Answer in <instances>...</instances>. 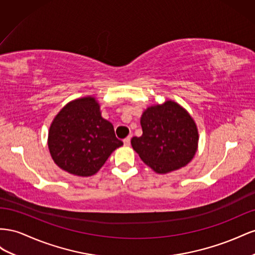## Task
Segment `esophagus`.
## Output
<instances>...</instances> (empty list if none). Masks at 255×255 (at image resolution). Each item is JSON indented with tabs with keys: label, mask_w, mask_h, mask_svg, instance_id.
<instances>
[{
	"label": "esophagus",
	"mask_w": 255,
	"mask_h": 255,
	"mask_svg": "<svg viewBox=\"0 0 255 255\" xmlns=\"http://www.w3.org/2000/svg\"><path fill=\"white\" fill-rule=\"evenodd\" d=\"M130 140H131V137H130V135L125 137V139H124V145H125V146H129V145H130Z\"/></svg>",
	"instance_id": "esophagus-1"
}]
</instances>
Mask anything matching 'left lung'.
<instances>
[{
    "label": "left lung",
    "instance_id": "left-lung-1",
    "mask_svg": "<svg viewBox=\"0 0 255 255\" xmlns=\"http://www.w3.org/2000/svg\"><path fill=\"white\" fill-rule=\"evenodd\" d=\"M143 134L131 145L144 163L164 174L190 162L198 147L199 134L189 113L176 103L148 108L141 118Z\"/></svg>",
    "mask_w": 255,
    "mask_h": 255
}]
</instances>
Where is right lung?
Returning <instances> with one entry per match:
<instances>
[{
    "mask_svg": "<svg viewBox=\"0 0 255 255\" xmlns=\"http://www.w3.org/2000/svg\"><path fill=\"white\" fill-rule=\"evenodd\" d=\"M113 125L101 118L95 98L71 101L55 116L49 130L48 146L61 169L78 176H91L122 146Z\"/></svg>",
    "mask_w": 255,
    "mask_h": 255,
    "instance_id": "add662e5",
    "label": "right lung"
}]
</instances>
